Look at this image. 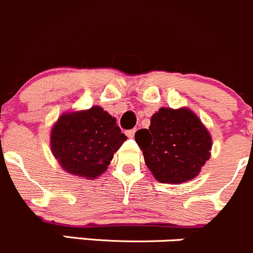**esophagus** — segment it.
Here are the masks:
<instances>
[{
  "label": "esophagus",
  "mask_w": 253,
  "mask_h": 253,
  "mask_svg": "<svg viewBox=\"0 0 253 253\" xmlns=\"http://www.w3.org/2000/svg\"><path fill=\"white\" fill-rule=\"evenodd\" d=\"M134 133H136V128L128 129V131H126V136L128 137V138H133Z\"/></svg>",
  "instance_id": "1"
}]
</instances>
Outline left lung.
Segmentation results:
<instances>
[{
    "mask_svg": "<svg viewBox=\"0 0 253 253\" xmlns=\"http://www.w3.org/2000/svg\"><path fill=\"white\" fill-rule=\"evenodd\" d=\"M134 139L146 166L161 183L192 180L211 156V134L188 107H161L152 115L149 128L138 129Z\"/></svg>",
    "mask_w": 253,
    "mask_h": 253,
    "instance_id": "8db88e82",
    "label": "left lung"
}]
</instances>
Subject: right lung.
I'll use <instances>...</instances> for the list:
<instances>
[{"label": "right lung", "instance_id": "add662e5", "mask_svg": "<svg viewBox=\"0 0 253 253\" xmlns=\"http://www.w3.org/2000/svg\"><path fill=\"white\" fill-rule=\"evenodd\" d=\"M127 137L101 106L61 114L50 131V149L59 166L80 178L105 173Z\"/></svg>", "mask_w": 253, "mask_h": 253}]
</instances>
